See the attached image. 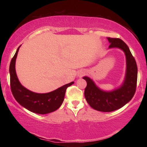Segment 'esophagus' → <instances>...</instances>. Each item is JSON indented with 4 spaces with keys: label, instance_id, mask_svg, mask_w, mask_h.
<instances>
[{
    "label": "esophagus",
    "instance_id": "esophagus-1",
    "mask_svg": "<svg viewBox=\"0 0 147 147\" xmlns=\"http://www.w3.org/2000/svg\"><path fill=\"white\" fill-rule=\"evenodd\" d=\"M81 74H82V75H83V74H84V73H82Z\"/></svg>",
    "mask_w": 147,
    "mask_h": 147
}]
</instances>
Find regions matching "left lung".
<instances>
[{
  "mask_svg": "<svg viewBox=\"0 0 147 147\" xmlns=\"http://www.w3.org/2000/svg\"><path fill=\"white\" fill-rule=\"evenodd\" d=\"M109 48L117 47L124 52L126 58V74L123 85L111 92L100 90L88 77H84L87 82L84 95L92 108L103 112H110L122 108L130 101L136 91L138 66L135 58L124 42L119 38H108Z\"/></svg>",
  "mask_w": 147,
  "mask_h": 147,
  "instance_id": "8db88e82",
  "label": "left lung"
}]
</instances>
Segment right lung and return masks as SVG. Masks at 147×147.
Segmentation results:
<instances>
[{"label": "right lung", "mask_w": 147, "mask_h": 147, "mask_svg": "<svg viewBox=\"0 0 147 147\" xmlns=\"http://www.w3.org/2000/svg\"><path fill=\"white\" fill-rule=\"evenodd\" d=\"M19 46L9 65L10 74V88L14 98L22 106L38 114H47L58 109L63 103L67 88L74 82L63 86L48 93H36L20 84L16 72V60L18 53Z\"/></svg>", "instance_id": "right-lung-1"}]
</instances>
